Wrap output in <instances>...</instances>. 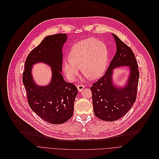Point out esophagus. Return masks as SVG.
<instances>
[{"label":"esophagus","instance_id":"34e87169","mask_svg":"<svg viewBox=\"0 0 159 159\" xmlns=\"http://www.w3.org/2000/svg\"><path fill=\"white\" fill-rule=\"evenodd\" d=\"M84 88V86H83V85H78V89L79 92H81Z\"/></svg>","mask_w":159,"mask_h":159}]
</instances>
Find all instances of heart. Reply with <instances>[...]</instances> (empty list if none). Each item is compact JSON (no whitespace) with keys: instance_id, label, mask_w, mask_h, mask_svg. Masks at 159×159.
<instances>
[{"instance_id":"heart-1","label":"heart","mask_w":159,"mask_h":159,"mask_svg":"<svg viewBox=\"0 0 159 159\" xmlns=\"http://www.w3.org/2000/svg\"><path fill=\"white\" fill-rule=\"evenodd\" d=\"M69 57L64 60L62 65L63 71L69 81L75 80L80 71V67L86 76L91 80H96L105 71L108 52L102 42L88 38L73 44Z\"/></svg>"}]
</instances>
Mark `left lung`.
<instances>
[{
  "label": "left lung",
  "mask_w": 159,
  "mask_h": 159,
  "mask_svg": "<svg viewBox=\"0 0 159 159\" xmlns=\"http://www.w3.org/2000/svg\"><path fill=\"white\" fill-rule=\"evenodd\" d=\"M116 46V52L105 74L94 83L92 92L93 111L102 120L112 121L123 116L134 104L139 78L138 64L132 49L117 36L112 34ZM128 66L129 74L123 85L113 80L114 70Z\"/></svg>",
  "instance_id": "obj_1"
}]
</instances>
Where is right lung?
<instances>
[{"label":"right lung","instance_id":"1","mask_svg":"<svg viewBox=\"0 0 159 159\" xmlns=\"http://www.w3.org/2000/svg\"><path fill=\"white\" fill-rule=\"evenodd\" d=\"M68 39L66 34L46 37L28 55L22 81L27 94L29 105L34 112L46 122L61 124L70 120L74 111V103L78 89L65 81L62 72V49ZM38 63H44L51 68L52 76L49 84L38 85L31 71Z\"/></svg>","mask_w":159,"mask_h":159}]
</instances>
